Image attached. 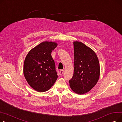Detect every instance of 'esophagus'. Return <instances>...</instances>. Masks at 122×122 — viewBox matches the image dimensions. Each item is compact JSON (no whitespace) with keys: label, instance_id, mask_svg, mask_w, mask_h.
Segmentation results:
<instances>
[{"label":"esophagus","instance_id":"1","mask_svg":"<svg viewBox=\"0 0 122 122\" xmlns=\"http://www.w3.org/2000/svg\"><path fill=\"white\" fill-rule=\"evenodd\" d=\"M60 73L61 75H62L64 73V70H60Z\"/></svg>","mask_w":122,"mask_h":122}]
</instances>
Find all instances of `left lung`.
Segmentation results:
<instances>
[{
  "instance_id": "1",
  "label": "left lung",
  "mask_w": 122,
  "mask_h": 122,
  "mask_svg": "<svg viewBox=\"0 0 122 122\" xmlns=\"http://www.w3.org/2000/svg\"><path fill=\"white\" fill-rule=\"evenodd\" d=\"M74 71L69 81L72 90L79 94L88 92L97 84L100 76L98 59L94 51L85 44L74 42Z\"/></svg>"
}]
</instances>
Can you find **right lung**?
Listing matches in <instances>:
<instances>
[{
  "label": "right lung",
  "mask_w": 122,
  "mask_h": 122,
  "mask_svg": "<svg viewBox=\"0 0 122 122\" xmlns=\"http://www.w3.org/2000/svg\"><path fill=\"white\" fill-rule=\"evenodd\" d=\"M57 46L55 42H42L31 49L25 57L23 68L25 78L37 92L49 90L58 78L51 56V52Z\"/></svg>",
  "instance_id": "1"
}]
</instances>
